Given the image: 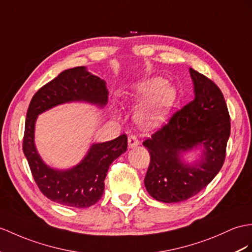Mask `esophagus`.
<instances>
[{
  "label": "esophagus",
  "instance_id": "34e87169",
  "mask_svg": "<svg viewBox=\"0 0 252 252\" xmlns=\"http://www.w3.org/2000/svg\"><path fill=\"white\" fill-rule=\"evenodd\" d=\"M139 140L136 136H133V134H130L129 137H128V146L129 147H136L137 145H139Z\"/></svg>",
  "mask_w": 252,
  "mask_h": 252
}]
</instances>
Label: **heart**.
<instances>
[{
  "label": "heart",
  "instance_id": "heart-1",
  "mask_svg": "<svg viewBox=\"0 0 252 252\" xmlns=\"http://www.w3.org/2000/svg\"><path fill=\"white\" fill-rule=\"evenodd\" d=\"M176 97L174 88L161 78H152L138 83L130 93L134 102H145L136 114L139 124L146 128L158 126L165 119Z\"/></svg>",
  "mask_w": 252,
  "mask_h": 252
}]
</instances>
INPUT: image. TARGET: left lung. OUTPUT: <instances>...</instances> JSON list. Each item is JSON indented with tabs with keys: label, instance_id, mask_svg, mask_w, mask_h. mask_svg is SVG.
Segmentation results:
<instances>
[{
	"label": "left lung",
	"instance_id": "1",
	"mask_svg": "<svg viewBox=\"0 0 252 252\" xmlns=\"http://www.w3.org/2000/svg\"><path fill=\"white\" fill-rule=\"evenodd\" d=\"M189 71L194 85L193 100L143 142L151 155L145 188L164 203L191 198L214 180L223 165L230 137V114L221 91L199 71ZM199 145L205 149L201 161L184 165L180 153Z\"/></svg>",
	"mask_w": 252,
	"mask_h": 252
}]
</instances>
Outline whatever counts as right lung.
I'll use <instances>...</instances> for the list:
<instances>
[{"label":"right lung","instance_id":"1","mask_svg":"<svg viewBox=\"0 0 252 252\" xmlns=\"http://www.w3.org/2000/svg\"><path fill=\"white\" fill-rule=\"evenodd\" d=\"M106 82L79 66L66 69L40 88L27 112L22 150L33 179L42 194L62 205L85 208L100 200L110 164L127 150V136L97 143L83 160L70 170H53L41 160L34 144V127L37 115L61 103L88 101L105 106L108 100Z\"/></svg>","mask_w":252,"mask_h":252}]
</instances>
